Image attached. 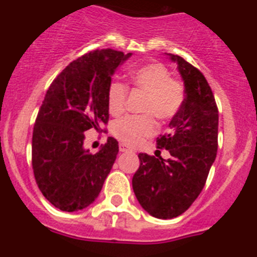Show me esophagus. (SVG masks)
I'll list each match as a JSON object with an SVG mask.
<instances>
[{
	"instance_id": "esophagus-1",
	"label": "esophagus",
	"mask_w": 257,
	"mask_h": 257,
	"mask_svg": "<svg viewBox=\"0 0 257 257\" xmlns=\"http://www.w3.org/2000/svg\"><path fill=\"white\" fill-rule=\"evenodd\" d=\"M119 150H120L121 153H125V152H131L132 149H131V148H129L126 144L121 143V144H119Z\"/></svg>"
}]
</instances>
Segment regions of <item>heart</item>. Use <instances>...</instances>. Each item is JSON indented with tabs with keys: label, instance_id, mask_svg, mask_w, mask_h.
Here are the masks:
<instances>
[{
	"label": "heart",
	"instance_id": "obj_1",
	"mask_svg": "<svg viewBox=\"0 0 257 257\" xmlns=\"http://www.w3.org/2000/svg\"><path fill=\"white\" fill-rule=\"evenodd\" d=\"M134 87L147 93L144 115H128L116 121L113 133L124 144L136 147L157 131V118L172 119L183 107L185 90L184 85L173 79L170 72L160 63H148L134 69L131 74ZM128 90L123 83L113 82L108 88V108L112 115H120L125 109Z\"/></svg>",
	"mask_w": 257,
	"mask_h": 257
}]
</instances>
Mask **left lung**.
I'll list each match as a JSON object with an SVG mask.
<instances>
[{"instance_id":"left-lung-1","label":"left lung","mask_w":257,"mask_h":257,"mask_svg":"<svg viewBox=\"0 0 257 257\" xmlns=\"http://www.w3.org/2000/svg\"><path fill=\"white\" fill-rule=\"evenodd\" d=\"M178 64L184 80L183 107L169 123V133L157 138L158 149L169 159L141 153L133 190L145 211L158 219H173L185 212L203 190L216 158L219 110L204 74L189 62L168 54Z\"/></svg>"}]
</instances>
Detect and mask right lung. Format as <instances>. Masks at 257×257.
<instances>
[{
	"mask_svg": "<svg viewBox=\"0 0 257 257\" xmlns=\"http://www.w3.org/2000/svg\"><path fill=\"white\" fill-rule=\"evenodd\" d=\"M131 56L110 48L89 52L71 62L46 93L33 126L32 168L41 193L62 211L90 205L115 162L118 142L109 137L90 154L85 132H103L112 76Z\"/></svg>",
	"mask_w": 257,
	"mask_h": 257,
	"instance_id": "obj_1",
	"label": "right lung"
}]
</instances>
